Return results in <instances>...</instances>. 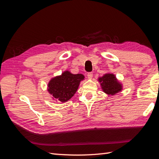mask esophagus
I'll use <instances>...</instances> for the list:
<instances>
[{
    "label": "esophagus",
    "mask_w": 159,
    "mask_h": 159,
    "mask_svg": "<svg viewBox=\"0 0 159 159\" xmlns=\"http://www.w3.org/2000/svg\"><path fill=\"white\" fill-rule=\"evenodd\" d=\"M88 78L89 79H91L93 78V73H92V72H89V73L88 74Z\"/></svg>",
    "instance_id": "obj_1"
}]
</instances>
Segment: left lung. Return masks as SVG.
I'll return each instance as SVG.
<instances>
[{
	"label": "left lung",
	"instance_id": "8db88e82",
	"mask_svg": "<svg viewBox=\"0 0 159 159\" xmlns=\"http://www.w3.org/2000/svg\"><path fill=\"white\" fill-rule=\"evenodd\" d=\"M103 92L109 95H113L122 90V84L118 81L113 74H105L98 78Z\"/></svg>",
	"mask_w": 159,
	"mask_h": 159
}]
</instances>
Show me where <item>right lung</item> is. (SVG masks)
<instances>
[{
	"instance_id": "add662e5",
	"label": "right lung",
	"mask_w": 159,
	"mask_h": 159,
	"mask_svg": "<svg viewBox=\"0 0 159 159\" xmlns=\"http://www.w3.org/2000/svg\"><path fill=\"white\" fill-rule=\"evenodd\" d=\"M84 78L83 74H73L69 71H65L61 75L50 80L48 84V91L54 99L66 102L73 97Z\"/></svg>"
}]
</instances>
